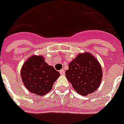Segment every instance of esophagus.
Instances as JSON below:
<instances>
[{"instance_id": "obj_1", "label": "esophagus", "mask_w": 124, "mask_h": 124, "mask_svg": "<svg viewBox=\"0 0 124 124\" xmlns=\"http://www.w3.org/2000/svg\"><path fill=\"white\" fill-rule=\"evenodd\" d=\"M59 72H60V74H61V75H64V74H65V70H61Z\"/></svg>"}]
</instances>
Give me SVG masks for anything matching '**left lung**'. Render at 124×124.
Segmentation results:
<instances>
[{
  "mask_svg": "<svg viewBox=\"0 0 124 124\" xmlns=\"http://www.w3.org/2000/svg\"><path fill=\"white\" fill-rule=\"evenodd\" d=\"M65 77L81 95L94 92L99 86L102 70L99 63L89 53L79 54L69 63Z\"/></svg>",
  "mask_w": 124,
  "mask_h": 124,
  "instance_id": "1",
  "label": "left lung"
}]
</instances>
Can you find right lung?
Wrapping results in <instances>:
<instances>
[{"instance_id": "right-lung-1", "label": "right lung", "mask_w": 124, "mask_h": 124, "mask_svg": "<svg viewBox=\"0 0 124 124\" xmlns=\"http://www.w3.org/2000/svg\"><path fill=\"white\" fill-rule=\"evenodd\" d=\"M21 74L27 89L37 95L50 92L60 76L59 72L47 64L41 56H31L23 65Z\"/></svg>"}]
</instances>
